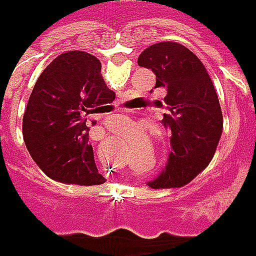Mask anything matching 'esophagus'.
<instances>
[{
	"label": "esophagus",
	"instance_id": "esophagus-1",
	"mask_svg": "<svg viewBox=\"0 0 256 256\" xmlns=\"http://www.w3.org/2000/svg\"><path fill=\"white\" fill-rule=\"evenodd\" d=\"M122 120H126V118H122Z\"/></svg>",
	"mask_w": 256,
	"mask_h": 256
}]
</instances>
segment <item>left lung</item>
<instances>
[{"instance_id":"left-lung-1","label":"left lung","mask_w":256,"mask_h":256,"mask_svg":"<svg viewBox=\"0 0 256 256\" xmlns=\"http://www.w3.org/2000/svg\"><path fill=\"white\" fill-rule=\"evenodd\" d=\"M140 67L156 76L154 88H164L168 113L162 123L170 133V153L150 188H179L189 184L212 160L222 134L224 117L216 90L205 66L179 42L163 41L148 47Z\"/></svg>"}]
</instances>
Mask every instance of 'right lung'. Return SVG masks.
<instances>
[{"instance_id": "right-lung-1", "label": "right lung", "mask_w": 256, "mask_h": 256, "mask_svg": "<svg viewBox=\"0 0 256 256\" xmlns=\"http://www.w3.org/2000/svg\"><path fill=\"white\" fill-rule=\"evenodd\" d=\"M114 97L103 80L102 62L84 51L62 52L40 74L22 117V136L48 178L86 186L104 182L88 144L87 116Z\"/></svg>"}]
</instances>
